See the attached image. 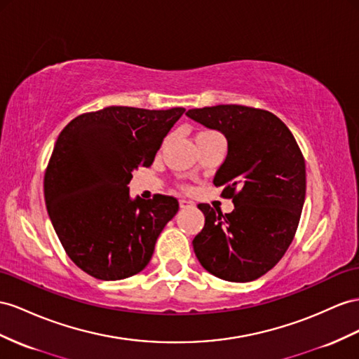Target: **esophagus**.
I'll return each mask as SVG.
<instances>
[{
	"label": "esophagus",
	"instance_id": "1",
	"mask_svg": "<svg viewBox=\"0 0 359 359\" xmlns=\"http://www.w3.org/2000/svg\"><path fill=\"white\" fill-rule=\"evenodd\" d=\"M179 206H180L182 209H188V208L194 206V203H192V201H189V200H180V201H179Z\"/></svg>",
	"mask_w": 359,
	"mask_h": 359
}]
</instances>
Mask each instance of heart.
Here are the masks:
<instances>
[{
	"instance_id": "obj_1",
	"label": "heart",
	"mask_w": 359,
	"mask_h": 359,
	"mask_svg": "<svg viewBox=\"0 0 359 359\" xmlns=\"http://www.w3.org/2000/svg\"><path fill=\"white\" fill-rule=\"evenodd\" d=\"M209 133H214V132H201V133H198L197 136H200V135H209Z\"/></svg>"
}]
</instances>
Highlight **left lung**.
Instances as JSON below:
<instances>
[{
  "instance_id": "obj_1",
  "label": "left lung",
  "mask_w": 359,
  "mask_h": 359,
  "mask_svg": "<svg viewBox=\"0 0 359 359\" xmlns=\"http://www.w3.org/2000/svg\"><path fill=\"white\" fill-rule=\"evenodd\" d=\"M187 115L227 140L214 185L235 209L200 203L205 227L192 245L219 279L250 282L278 264L296 235L305 203V159L290 128L269 110L240 104L189 109Z\"/></svg>"
}]
</instances>
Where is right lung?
<instances>
[{
	"label": "right lung",
	"instance_id": "obj_1",
	"mask_svg": "<svg viewBox=\"0 0 359 359\" xmlns=\"http://www.w3.org/2000/svg\"><path fill=\"white\" fill-rule=\"evenodd\" d=\"M183 107L109 106L60 132L43 177L50 219L67 255L100 280H119L150 262L179 201L156 194L130 198L133 170L150 167Z\"/></svg>",
	"mask_w": 359,
	"mask_h": 359
}]
</instances>
